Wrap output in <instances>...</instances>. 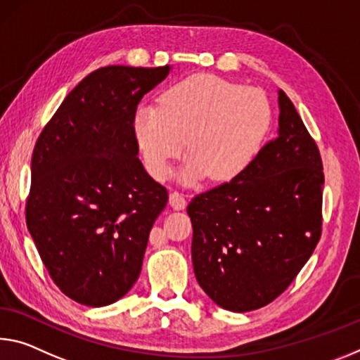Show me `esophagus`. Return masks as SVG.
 Listing matches in <instances>:
<instances>
[{"instance_id":"1","label":"esophagus","mask_w":360,"mask_h":360,"mask_svg":"<svg viewBox=\"0 0 360 360\" xmlns=\"http://www.w3.org/2000/svg\"><path fill=\"white\" fill-rule=\"evenodd\" d=\"M169 205L174 210H184L187 202H186V198H184V195H182V193L174 191V192L169 193Z\"/></svg>"}]
</instances>
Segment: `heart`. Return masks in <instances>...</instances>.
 <instances>
[{"label":"heart","mask_w":360,"mask_h":360,"mask_svg":"<svg viewBox=\"0 0 360 360\" xmlns=\"http://www.w3.org/2000/svg\"><path fill=\"white\" fill-rule=\"evenodd\" d=\"M269 101L259 89L197 73L162 94L160 107L141 105L133 129L153 178H168L171 163L186 150L178 178L195 184L208 174L214 182L240 176L261 150L271 128Z\"/></svg>","instance_id":"1"}]
</instances>
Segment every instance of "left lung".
Masks as SVG:
<instances>
[{
  "label": "left lung",
  "instance_id": "left-lung-1",
  "mask_svg": "<svg viewBox=\"0 0 360 360\" xmlns=\"http://www.w3.org/2000/svg\"><path fill=\"white\" fill-rule=\"evenodd\" d=\"M278 110L277 138L253 163L187 207L197 282L232 312L259 309L283 293L321 238V153L282 89Z\"/></svg>",
  "mask_w": 360,
  "mask_h": 360
}]
</instances>
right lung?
Instances as JSON below:
<instances>
[{"label":"right lung","mask_w":360,"mask_h":360,"mask_svg":"<svg viewBox=\"0 0 360 360\" xmlns=\"http://www.w3.org/2000/svg\"><path fill=\"white\" fill-rule=\"evenodd\" d=\"M169 65H108L83 78L37 141L27 227L59 290L79 304L115 303L138 281L168 192L138 157L136 108Z\"/></svg>","instance_id":"obj_1"}]
</instances>
